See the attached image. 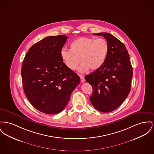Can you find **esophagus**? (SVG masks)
<instances>
[{
    "label": "esophagus",
    "instance_id": "obj_1",
    "mask_svg": "<svg viewBox=\"0 0 154 154\" xmlns=\"http://www.w3.org/2000/svg\"><path fill=\"white\" fill-rule=\"evenodd\" d=\"M80 79H81V82H85V79H84V77L83 75H80Z\"/></svg>",
    "mask_w": 154,
    "mask_h": 154
}]
</instances>
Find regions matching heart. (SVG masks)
<instances>
[{
  "label": "heart",
  "instance_id": "heart-1",
  "mask_svg": "<svg viewBox=\"0 0 154 154\" xmlns=\"http://www.w3.org/2000/svg\"><path fill=\"white\" fill-rule=\"evenodd\" d=\"M107 41L100 38L81 36L74 40L70 49L63 48L60 56L66 66L70 70H75L80 61L82 63L79 70L81 72L97 70L104 64L108 54Z\"/></svg>",
  "mask_w": 154,
  "mask_h": 154
}]
</instances>
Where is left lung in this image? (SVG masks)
I'll use <instances>...</instances> for the list:
<instances>
[{
  "label": "left lung",
  "instance_id": "8db88e82",
  "mask_svg": "<svg viewBox=\"0 0 154 154\" xmlns=\"http://www.w3.org/2000/svg\"><path fill=\"white\" fill-rule=\"evenodd\" d=\"M103 36L109 45L108 54L104 64L85 80L91 85V102L102 112H110L124 102L131 90L133 68L126 46L116 37L107 32L93 34Z\"/></svg>",
  "mask_w": 154,
  "mask_h": 154
}]
</instances>
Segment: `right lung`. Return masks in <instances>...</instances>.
I'll return each instance as SVG.
<instances>
[{"mask_svg":"<svg viewBox=\"0 0 154 154\" xmlns=\"http://www.w3.org/2000/svg\"><path fill=\"white\" fill-rule=\"evenodd\" d=\"M68 37L49 36L32 46L21 67L23 86L31 104L39 111L53 115L67 105L80 77L64 63L60 52Z\"/></svg>","mask_w":154,"mask_h":154,"instance_id":"1","label":"right lung"}]
</instances>
